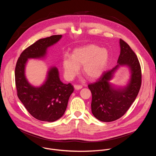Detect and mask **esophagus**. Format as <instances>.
I'll use <instances>...</instances> for the list:
<instances>
[{"mask_svg":"<svg viewBox=\"0 0 156 156\" xmlns=\"http://www.w3.org/2000/svg\"><path fill=\"white\" fill-rule=\"evenodd\" d=\"M74 87H75V90H80V89H81V88L83 87V86H82L81 85L75 84V85H74Z\"/></svg>","mask_w":156,"mask_h":156,"instance_id":"1","label":"esophagus"}]
</instances>
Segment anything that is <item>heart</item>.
Instances as JSON below:
<instances>
[{
  "label": "heart",
  "instance_id": "obj_1",
  "mask_svg": "<svg viewBox=\"0 0 156 156\" xmlns=\"http://www.w3.org/2000/svg\"><path fill=\"white\" fill-rule=\"evenodd\" d=\"M108 54L106 49L90 44L75 49L72 56L65 54L62 68L65 78L72 80L83 66V72L89 78L94 80L100 77L107 66Z\"/></svg>",
  "mask_w": 156,
  "mask_h": 156
}]
</instances>
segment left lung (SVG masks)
Masks as SVG:
<instances>
[{"mask_svg":"<svg viewBox=\"0 0 156 156\" xmlns=\"http://www.w3.org/2000/svg\"><path fill=\"white\" fill-rule=\"evenodd\" d=\"M120 54L118 64L112 70L104 72L97 81L89 84L92 93L91 111L99 120L115 121L122 117L135 101L141 87V66L135 53L123 40L120 39ZM130 69L131 76L125 87H117L109 81L120 66Z\"/></svg>","mask_w":156,"mask_h":156,"instance_id":"obj_1","label":"left lung"}]
</instances>
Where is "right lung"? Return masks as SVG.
Segmentation results:
<instances>
[{
  "instance_id": "add662e5",
  "label": "right lung",
  "mask_w": 156,
  "mask_h": 156,
  "mask_svg": "<svg viewBox=\"0 0 156 156\" xmlns=\"http://www.w3.org/2000/svg\"><path fill=\"white\" fill-rule=\"evenodd\" d=\"M62 36L53 35L39 39L22 52L15 66V84L19 99L33 117L43 122H52L63 116L74 87L70 83L64 84L60 81L55 66L50 68L45 82L35 87L26 78L25 66L29 58L45 57L48 48Z\"/></svg>"
}]
</instances>
